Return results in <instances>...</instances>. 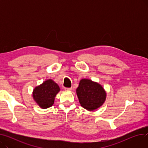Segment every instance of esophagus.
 Here are the masks:
<instances>
[{
    "label": "esophagus",
    "mask_w": 148,
    "mask_h": 148,
    "mask_svg": "<svg viewBox=\"0 0 148 148\" xmlns=\"http://www.w3.org/2000/svg\"><path fill=\"white\" fill-rule=\"evenodd\" d=\"M72 89H73L72 88H65V90L66 91H71V90H72Z\"/></svg>",
    "instance_id": "obj_1"
}]
</instances>
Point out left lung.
<instances>
[{"label":"left lung","instance_id":"8db88e82","mask_svg":"<svg viewBox=\"0 0 148 148\" xmlns=\"http://www.w3.org/2000/svg\"><path fill=\"white\" fill-rule=\"evenodd\" d=\"M76 93L80 105L88 111L99 108L105 102L107 95L101 85L88 79L80 81Z\"/></svg>","mask_w":148,"mask_h":148}]
</instances>
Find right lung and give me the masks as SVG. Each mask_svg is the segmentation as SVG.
<instances>
[{"instance_id":"add662e5","label":"right lung","mask_w":148,"mask_h":148,"mask_svg":"<svg viewBox=\"0 0 148 148\" xmlns=\"http://www.w3.org/2000/svg\"><path fill=\"white\" fill-rule=\"evenodd\" d=\"M60 90L56 83L51 79L47 80L34 88L33 98L39 106L45 109L53 105L54 98Z\"/></svg>"}]
</instances>
